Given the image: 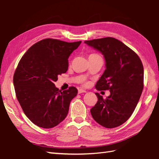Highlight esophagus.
I'll use <instances>...</instances> for the list:
<instances>
[{
  "label": "esophagus",
  "mask_w": 159,
  "mask_h": 159,
  "mask_svg": "<svg viewBox=\"0 0 159 159\" xmlns=\"http://www.w3.org/2000/svg\"><path fill=\"white\" fill-rule=\"evenodd\" d=\"M86 93V91L85 90H84V89H79L78 90V94H81V93Z\"/></svg>",
  "instance_id": "esophagus-1"
}]
</instances>
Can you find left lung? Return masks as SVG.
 Wrapping results in <instances>:
<instances>
[{"mask_svg":"<svg viewBox=\"0 0 159 159\" xmlns=\"http://www.w3.org/2000/svg\"><path fill=\"white\" fill-rule=\"evenodd\" d=\"M84 43L103 55L105 70L97 82V90H109L105 99L96 93L98 101L90 109L94 120L105 128L125 123L132 115L143 89V67L131 49L112 37Z\"/></svg>","mask_w":159,"mask_h":159,"instance_id":"1","label":"left lung"}]
</instances>
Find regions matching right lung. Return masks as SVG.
I'll use <instances>...</instances> for the list:
<instances>
[{
	"mask_svg": "<svg viewBox=\"0 0 159 159\" xmlns=\"http://www.w3.org/2000/svg\"><path fill=\"white\" fill-rule=\"evenodd\" d=\"M81 43L45 39L32 45L19 62L13 76L16 97L24 114L39 127H54L67 116L77 90H59L54 83L66 72L68 58Z\"/></svg>",
	"mask_w": 159,
	"mask_h": 159,
	"instance_id": "right-lung-1",
	"label": "right lung"
}]
</instances>
